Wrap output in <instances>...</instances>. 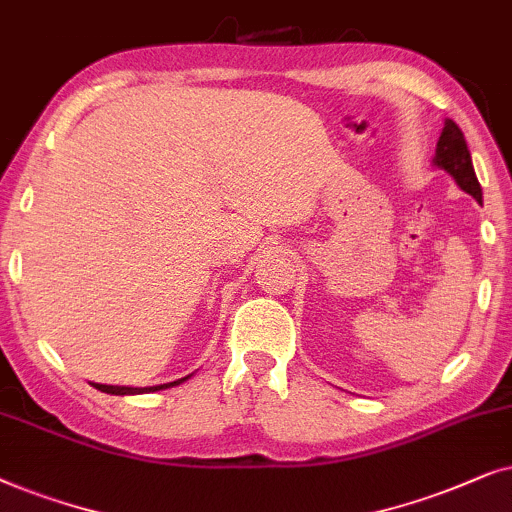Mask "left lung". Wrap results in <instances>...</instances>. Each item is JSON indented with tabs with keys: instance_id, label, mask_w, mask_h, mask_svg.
<instances>
[{
	"instance_id": "left-lung-1",
	"label": "left lung",
	"mask_w": 512,
	"mask_h": 512,
	"mask_svg": "<svg viewBox=\"0 0 512 512\" xmlns=\"http://www.w3.org/2000/svg\"><path fill=\"white\" fill-rule=\"evenodd\" d=\"M433 163L442 170H447L454 177V182L463 192L473 196L475 201L482 203V189L478 177H475L473 159H470L466 138H463L461 128L454 124L452 119H445L442 126L438 147H435V159Z\"/></svg>"
}]
</instances>
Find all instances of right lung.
I'll return each instance as SVG.
<instances>
[{
    "instance_id": "add662e5",
    "label": "right lung",
    "mask_w": 512,
    "mask_h": 512,
    "mask_svg": "<svg viewBox=\"0 0 512 512\" xmlns=\"http://www.w3.org/2000/svg\"><path fill=\"white\" fill-rule=\"evenodd\" d=\"M192 377V374H189ZM189 377H182L177 381H170V384H159V386H145V388H133V386H109V384H93L98 391L102 393H112V395H135V393H154V391H161V388H170V386H177L182 384V381H187Z\"/></svg>"
}]
</instances>
